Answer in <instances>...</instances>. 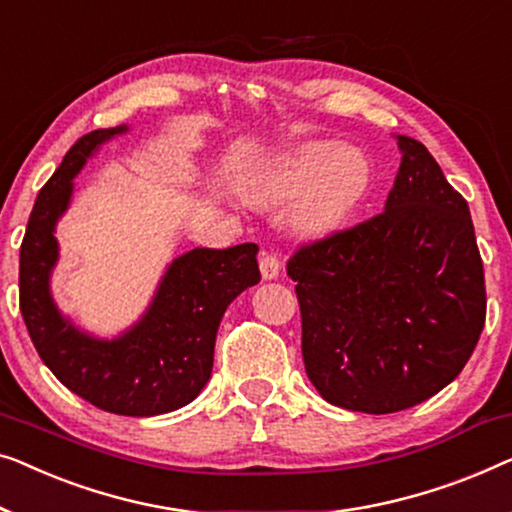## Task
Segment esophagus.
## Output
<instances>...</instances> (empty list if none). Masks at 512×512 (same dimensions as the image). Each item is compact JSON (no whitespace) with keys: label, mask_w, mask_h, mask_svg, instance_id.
Masks as SVG:
<instances>
[{"label":"esophagus","mask_w":512,"mask_h":512,"mask_svg":"<svg viewBox=\"0 0 512 512\" xmlns=\"http://www.w3.org/2000/svg\"><path fill=\"white\" fill-rule=\"evenodd\" d=\"M259 273H262L264 280L278 278V273H280L278 257L271 255V253H264L262 257H259Z\"/></svg>","instance_id":"1"}]
</instances>
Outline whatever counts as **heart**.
<instances>
[{
	"label": "heart",
	"mask_w": 512,
	"mask_h": 512,
	"mask_svg": "<svg viewBox=\"0 0 512 512\" xmlns=\"http://www.w3.org/2000/svg\"><path fill=\"white\" fill-rule=\"evenodd\" d=\"M371 183V164L355 146L304 141L273 153L243 185V199L271 208L289 204L287 222L301 239L338 232L362 204Z\"/></svg>",
	"instance_id": "heart-1"
}]
</instances>
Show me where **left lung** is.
Masks as SVG:
<instances>
[{"instance_id": "obj_1", "label": "left lung", "mask_w": 512, "mask_h": 512, "mask_svg": "<svg viewBox=\"0 0 512 512\" xmlns=\"http://www.w3.org/2000/svg\"><path fill=\"white\" fill-rule=\"evenodd\" d=\"M385 211L287 262L301 306L306 373L331 406L385 415L459 376L485 327V273L469 204L420 141Z\"/></svg>"}]
</instances>
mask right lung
<instances>
[{"mask_svg":"<svg viewBox=\"0 0 512 512\" xmlns=\"http://www.w3.org/2000/svg\"><path fill=\"white\" fill-rule=\"evenodd\" d=\"M127 129L81 136L41 187L20 246V313L43 364L64 387L106 413L153 417L187 406L204 390L222 315L243 290L259 283V248H194L167 266L153 301L132 327L113 338L76 327L50 292L60 259L55 227L85 162Z\"/></svg>","mask_w":512,"mask_h":512,"instance_id":"right-lung-1","label":"right lung"}]
</instances>
